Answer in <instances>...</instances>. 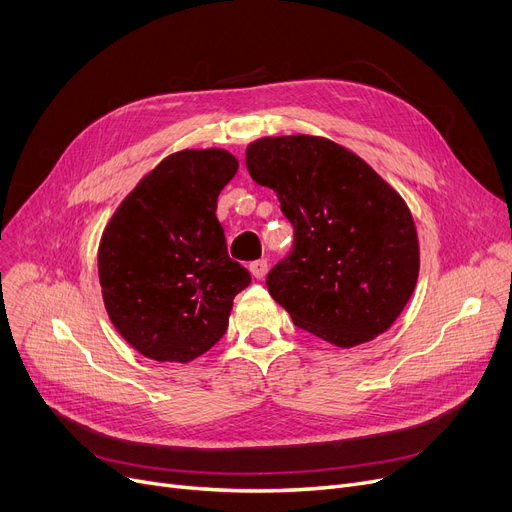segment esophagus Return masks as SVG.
<instances>
[{"mask_svg":"<svg viewBox=\"0 0 512 512\" xmlns=\"http://www.w3.org/2000/svg\"><path fill=\"white\" fill-rule=\"evenodd\" d=\"M249 270H251L253 278L261 280V278H265V274H267V261H265V259H257V261H253V263L249 265Z\"/></svg>","mask_w":512,"mask_h":512,"instance_id":"esophagus-1","label":"esophagus"}]
</instances>
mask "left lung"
Wrapping results in <instances>:
<instances>
[{
    "mask_svg": "<svg viewBox=\"0 0 512 512\" xmlns=\"http://www.w3.org/2000/svg\"><path fill=\"white\" fill-rule=\"evenodd\" d=\"M247 170L294 228L290 255L265 280L294 326L340 348L384 334L419 276L405 199L357 153L309 134L253 141Z\"/></svg>",
    "mask_w": 512,
    "mask_h": 512,
    "instance_id": "8db88e82",
    "label": "left lung"
}]
</instances>
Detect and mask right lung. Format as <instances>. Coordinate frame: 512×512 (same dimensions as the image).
Returning <instances> with one entry per match:
<instances>
[{
	"label": "right lung",
	"instance_id": "right-lung-1",
	"mask_svg": "<svg viewBox=\"0 0 512 512\" xmlns=\"http://www.w3.org/2000/svg\"><path fill=\"white\" fill-rule=\"evenodd\" d=\"M238 159L184 149L161 159L107 222L97 253L105 311L153 361L188 363L218 342L251 274L232 261L215 218Z\"/></svg>",
	"mask_w": 512,
	"mask_h": 512
}]
</instances>
